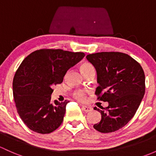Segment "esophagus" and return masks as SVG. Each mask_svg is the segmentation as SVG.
<instances>
[{
    "mask_svg": "<svg viewBox=\"0 0 156 156\" xmlns=\"http://www.w3.org/2000/svg\"><path fill=\"white\" fill-rule=\"evenodd\" d=\"M81 109H82L83 111H85V112H90V111H93V108L91 107H88V106H86V105L81 106Z\"/></svg>",
    "mask_w": 156,
    "mask_h": 156,
    "instance_id": "34e87169",
    "label": "esophagus"
}]
</instances>
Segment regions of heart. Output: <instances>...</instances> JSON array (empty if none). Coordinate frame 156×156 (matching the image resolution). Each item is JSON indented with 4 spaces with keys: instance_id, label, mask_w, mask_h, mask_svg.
Returning a JSON list of instances; mask_svg holds the SVG:
<instances>
[{
    "instance_id": "1",
    "label": "heart",
    "mask_w": 156,
    "mask_h": 156,
    "mask_svg": "<svg viewBox=\"0 0 156 156\" xmlns=\"http://www.w3.org/2000/svg\"><path fill=\"white\" fill-rule=\"evenodd\" d=\"M81 69L83 75L87 73H90V72H95L94 66L90 63H89V62H84V63H83L81 66ZM73 95L74 98L78 100H83L85 99V96H86V93L82 90H75L73 93Z\"/></svg>"
}]
</instances>
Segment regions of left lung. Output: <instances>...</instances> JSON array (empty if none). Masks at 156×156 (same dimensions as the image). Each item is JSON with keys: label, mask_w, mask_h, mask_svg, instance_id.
<instances>
[{"label": "left lung", "mask_w": 156, "mask_h": 156, "mask_svg": "<svg viewBox=\"0 0 156 156\" xmlns=\"http://www.w3.org/2000/svg\"><path fill=\"white\" fill-rule=\"evenodd\" d=\"M95 66L99 86L95 94L108 106L99 110V122L93 126L101 133L115 132L132 119L145 93V75L137 61L125 53L105 51L87 55Z\"/></svg>", "instance_id": "left-lung-1"}]
</instances>
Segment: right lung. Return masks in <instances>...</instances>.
Listing matches in <instances>:
<instances>
[{"instance_id": "right-lung-1", "label": "right lung", "mask_w": 156, "mask_h": 156, "mask_svg": "<svg viewBox=\"0 0 156 156\" xmlns=\"http://www.w3.org/2000/svg\"><path fill=\"white\" fill-rule=\"evenodd\" d=\"M84 56L83 52L42 48L24 58L13 78L12 90L18 114L30 130L48 134L61 125L69 101L52 104L53 87Z\"/></svg>"}]
</instances>
